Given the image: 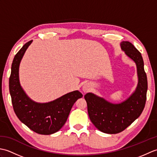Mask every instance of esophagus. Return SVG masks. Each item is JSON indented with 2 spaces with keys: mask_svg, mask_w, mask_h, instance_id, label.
<instances>
[{
  "mask_svg": "<svg viewBox=\"0 0 157 157\" xmlns=\"http://www.w3.org/2000/svg\"><path fill=\"white\" fill-rule=\"evenodd\" d=\"M89 89H90V87H89V86H88V85L84 84V86H83V87H82V90L84 91V92H88V91L89 90Z\"/></svg>",
  "mask_w": 157,
  "mask_h": 157,
  "instance_id": "obj_1",
  "label": "esophagus"
}]
</instances>
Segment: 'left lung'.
<instances>
[{"label":"left lung","instance_id":"8db88e82","mask_svg":"<svg viewBox=\"0 0 157 157\" xmlns=\"http://www.w3.org/2000/svg\"><path fill=\"white\" fill-rule=\"evenodd\" d=\"M120 46L125 55L136 63L138 84L134 92L120 103L111 102L92 92L84 96L90 121L100 131L110 134L123 131L139 117L144 108L148 89L141 53L129 42L123 41Z\"/></svg>","mask_w":157,"mask_h":157}]
</instances>
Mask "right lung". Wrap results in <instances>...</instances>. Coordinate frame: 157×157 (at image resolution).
Returning a JSON list of instances; mask_svg holds the SVG:
<instances>
[{
    "label": "right lung",
    "instance_id": "obj_1",
    "mask_svg": "<svg viewBox=\"0 0 157 157\" xmlns=\"http://www.w3.org/2000/svg\"><path fill=\"white\" fill-rule=\"evenodd\" d=\"M32 40L26 43L13 59L9 78V92L17 117L32 131L42 135L58 132L64 125L73 104L83 95L75 90L48 102H37L23 90L19 82V70L21 59Z\"/></svg>",
    "mask_w": 157,
    "mask_h": 157
}]
</instances>
